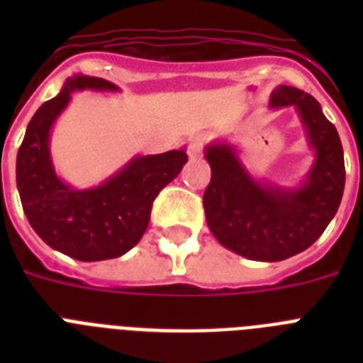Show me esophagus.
I'll use <instances>...</instances> for the list:
<instances>
[{"mask_svg":"<svg viewBox=\"0 0 363 363\" xmlns=\"http://www.w3.org/2000/svg\"><path fill=\"white\" fill-rule=\"evenodd\" d=\"M203 145H205V137L203 135H196L190 139V145H188V156L192 160L199 158L201 152H203Z\"/></svg>","mask_w":363,"mask_h":363,"instance_id":"obj_1","label":"esophagus"}]
</instances>
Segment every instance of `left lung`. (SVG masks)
Segmentation results:
<instances>
[{
	"label": "left lung",
	"mask_w": 363,
	"mask_h": 363,
	"mask_svg": "<svg viewBox=\"0 0 363 363\" xmlns=\"http://www.w3.org/2000/svg\"><path fill=\"white\" fill-rule=\"evenodd\" d=\"M269 107H294L313 150V164L298 184L256 179L233 143L205 147L213 171L203 194L207 226L222 247L256 262H281L307 250L335 216L345 190L341 139L320 104L281 84L271 92Z\"/></svg>",
	"instance_id": "left-lung-1"
}]
</instances>
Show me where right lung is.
Instances as JSON below:
<instances>
[{"mask_svg": "<svg viewBox=\"0 0 363 363\" xmlns=\"http://www.w3.org/2000/svg\"><path fill=\"white\" fill-rule=\"evenodd\" d=\"M121 92L99 77L73 75L28 124L16 154V188L28 222L48 247L81 259L118 258L135 247L150 220L152 201L186 164V148L133 156L98 186L75 188L56 173L50 133L71 94Z\"/></svg>", "mask_w": 363, "mask_h": 363, "instance_id": "right-lung-1", "label": "right lung"}]
</instances>
